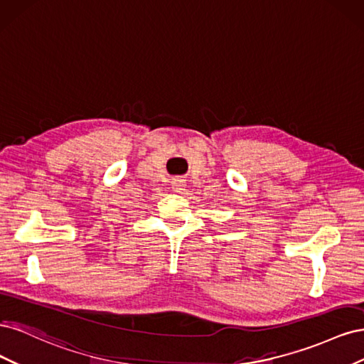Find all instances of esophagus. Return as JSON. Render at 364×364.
I'll use <instances>...</instances> for the list:
<instances>
[{
  "instance_id": "34e87169",
  "label": "esophagus",
  "mask_w": 364,
  "mask_h": 364,
  "mask_svg": "<svg viewBox=\"0 0 364 364\" xmlns=\"http://www.w3.org/2000/svg\"><path fill=\"white\" fill-rule=\"evenodd\" d=\"M171 188L176 193H183L185 188H186V182L183 179H179V178L178 179H173L171 181Z\"/></svg>"
}]
</instances>
